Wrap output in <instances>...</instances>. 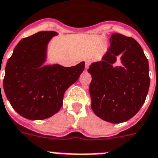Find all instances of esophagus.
Returning a JSON list of instances; mask_svg holds the SVG:
<instances>
[{
    "label": "esophagus",
    "instance_id": "esophagus-1",
    "mask_svg": "<svg viewBox=\"0 0 158 158\" xmlns=\"http://www.w3.org/2000/svg\"><path fill=\"white\" fill-rule=\"evenodd\" d=\"M91 61L90 60H86L85 61V68L87 69L88 67H89V66L91 65Z\"/></svg>",
    "mask_w": 158,
    "mask_h": 158
}]
</instances>
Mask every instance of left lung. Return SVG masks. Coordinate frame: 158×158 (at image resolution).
Instances as JSON below:
<instances>
[{
  "label": "left lung",
  "mask_w": 158,
  "mask_h": 158,
  "mask_svg": "<svg viewBox=\"0 0 158 158\" xmlns=\"http://www.w3.org/2000/svg\"><path fill=\"white\" fill-rule=\"evenodd\" d=\"M110 42L103 60L87 70L92 78L89 92L94 113L105 121L119 124L134 116L145 101L150 83L149 62L132 38L114 33ZM119 54L123 66L113 67Z\"/></svg>",
  "instance_id": "1"
}]
</instances>
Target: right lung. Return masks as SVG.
I'll use <instances>...</instances> for the list:
<instances>
[{"label": "right lung", "instance_id": "add662e5", "mask_svg": "<svg viewBox=\"0 0 158 158\" xmlns=\"http://www.w3.org/2000/svg\"><path fill=\"white\" fill-rule=\"evenodd\" d=\"M55 35L54 31H42L22 39L5 67L6 97L16 112L29 120H44L59 112L65 91L84 70V62L71 67L42 66L47 43Z\"/></svg>", "mask_w": 158, "mask_h": 158}]
</instances>
